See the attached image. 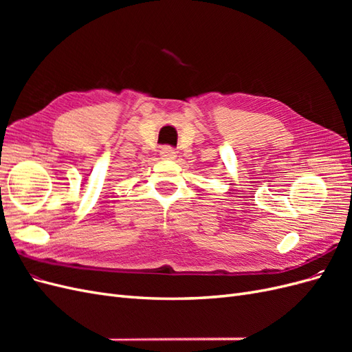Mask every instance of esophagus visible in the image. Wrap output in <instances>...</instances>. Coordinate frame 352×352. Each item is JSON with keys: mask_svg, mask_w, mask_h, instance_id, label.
Here are the masks:
<instances>
[{"mask_svg": "<svg viewBox=\"0 0 352 352\" xmlns=\"http://www.w3.org/2000/svg\"><path fill=\"white\" fill-rule=\"evenodd\" d=\"M160 155H162L163 158L172 160V158H175V157H176V151H175V148H173V146L164 145V146H162V150H160Z\"/></svg>", "mask_w": 352, "mask_h": 352, "instance_id": "obj_1", "label": "esophagus"}]
</instances>
